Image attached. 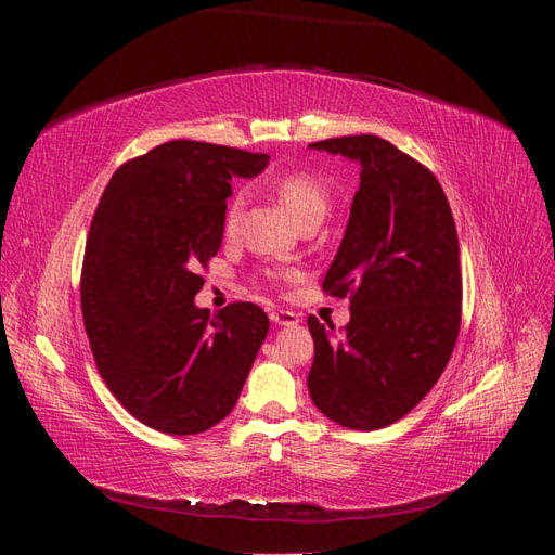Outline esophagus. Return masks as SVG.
<instances>
[{
  "instance_id": "1",
  "label": "esophagus",
  "mask_w": 555,
  "mask_h": 555,
  "mask_svg": "<svg viewBox=\"0 0 555 555\" xmlns=\"http://www.w3.org/2000/svg\"><path fill=\"white\" fill-rule=\"evenodd\" d=\"M271 322L275 326H296L298 324V314L292 310H273L271 312Z\"/></svg>"
}]
</instances>
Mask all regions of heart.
<instances>
[{
	"label": "heart",
	"mask_w": 555,
	"mask_h": 555,
	"mask_svg": "<svg viewBox=\"0 0 555 555\" xmlns=\"http://www.w3.org/2000/svg\"><path fill=\"white\" fill-rule=\"evenodd\" d=\"M275 192L280 194L282 204L287 206V210L296 217L298 222L310 212H324L326 204H328L326 184L322 182V178H317L310 171H292L287 176H282L275 182ZM241 206H243L241 196H236L229 204L227 220H224L227 231L236 229L238 217H241Z\"/></svg>",
	"instance_id": "obj_1"
}]
</instances>
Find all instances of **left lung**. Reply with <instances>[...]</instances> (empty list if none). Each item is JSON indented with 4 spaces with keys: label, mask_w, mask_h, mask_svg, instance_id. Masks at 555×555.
<instances>
[{
    "label": "left lung",
    "mask_w": 555,
    "mask_h": 555,
    "mask_svg": "<svg viewBox=\"0 0 555 555\" xmlns=\"http://www.w3.org/2000/svg\"><path fill=\"white\" fill-rule=\"evenodd\" d=\"M361 166L345 238L324 292L349 296L335 335L308 319L317 410L351 430L396 424L440 379L461 328L459 236L449 201L424 164L371 133L310 143Z\"/></svg>",
    "instance_id": "left-lung-1"
}]
</instances>
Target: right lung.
Segmentation results:
<instances>
[{"label": "right lung", "mask_w": 555, "mask_h": 555, "mask_svg": "<svg viewBox=\"0 0 555 555\" xmlns=\"http://www.w3.org/2000/svg\"><path fill=\"white\" fill-rule=\"evenodd\" d=\"M268 155L169 141L122 164L99 201L80 278L82 322L111 393L141 424L196 435L233 410L268 333L255 304L196 308L224 236L233 178Z\"/></svg>", "instance_id": "right-lung-1"}]
</instances>
